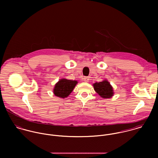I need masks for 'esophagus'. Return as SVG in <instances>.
<instances>
[{
	"mask_svg": "<svg viewBox=\"0 0 158 158\" xmlns=\"http://www.w3.org/2000/svg\"><path fill=\"white\" fill-rule=\"evenodd\" d=\"M83 79V81L85 82H86V83H88L89 81V78L88 77H84Z\"/></svg>",
	"mask_w": 158,
	"mask_h": 158,
	"instance_id": "esophagus-1",
	"label": "esophagus"
}]
</instances>
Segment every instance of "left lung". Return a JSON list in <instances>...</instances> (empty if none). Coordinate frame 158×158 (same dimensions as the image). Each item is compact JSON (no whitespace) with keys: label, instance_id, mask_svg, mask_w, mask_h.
I'll list each match as a JSON object with an SVG mask.
<instances>
[{"label":"left lung","instance_id":"left-lung-1","mask_svg":"<svg viewBox=\"0 0 158 158\" xmlns=\"http://www.w3.org/2000/svg\"><path fill=\"white\" fill-rule=\"evenodd\" d=\"M95 91L103 98H110L114 95L113 86L107 80H104L101 82H96L93 84Z\"/></svg>","mask_w":158,"mask_h":158}]
</instances>
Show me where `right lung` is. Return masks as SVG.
<instances>
[{
    "mask_svg": "<svg viewBox=\"0 0 158 158\" xmlns=\"http://www.w3.org/2000/svg\"><path fill=\"white\" fill-rule=\"evenodd\" d=\"M77 83L78 81L75 80L61 78L55 85L53 90V94L60 98H66L73 90Z\"/></svg>",
    "mask_w": 158,
    "mask_h": 158,
    "instance_id": "add662e5",
    "label": "right lung"
}]
</instances>
